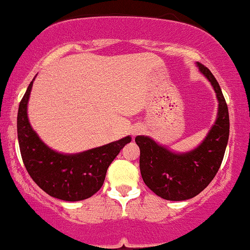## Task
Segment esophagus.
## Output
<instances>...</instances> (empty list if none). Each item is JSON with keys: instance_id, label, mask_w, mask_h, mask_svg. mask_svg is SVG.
Segmentation results:
<instances>
[{"instance_id": "1", "label": "esophagus", "mask_w": 250, "mask_h": 250, "mask_svg": "<svg viewBox=\"0 0 250 250\" xmlns=\"http://www.w3.org/2000/svg\"><path fill=\"white\" fill-rule=\"evenodd\" d=\"M142 130H143V129H142V127H140V125H136V127H134V128L131 129V135L132 136L138 135V134H140V132H142Z\"/></svg>"}]
</instances>
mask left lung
Here are the masks:
<instances>
[{
  "label": "left lung",
  "mask_w": 250,
  "mask_h": 250,
  "mask_svg": "<svg viewBox=\"0 0 250 250\" xmlns=\"http://www.w3.org/2000/svg\"><path fill=\"white\" fill-rule=\"evenodd\" d=\"M202 75L212 85L218 100L216 121L200 145L187 152H175L148 136H137L141 150L140 169L145 185L167 201H186L209 186L222 165L229 142V109L222 88L207 67L197 63Z\"/></svg>",
  "instance_id": "left-lung-1"
}]
</instances>
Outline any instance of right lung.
Here are the masks:
<instances>
[{
    "label": "right lung",
    "mask_w": 250,
    "mask_h": 250,
    "mask_svg": "<svg viewBox=\"0 0 250 250\" xmlns=\"http://www.w3.org/2000/svg\"><path fill=\"white\" fill-rule=\"evenodd\" d=\"M33 81L21 99L17 115L18 143L24 165L33 181L52 197L68 202L86 200L102 188L107 168L121 148L130 143L131 137L78 153L53 150L28 121L27 105Z\"/></svg>",
    "instance_id": "right-lung-1"
}]
</instances>
